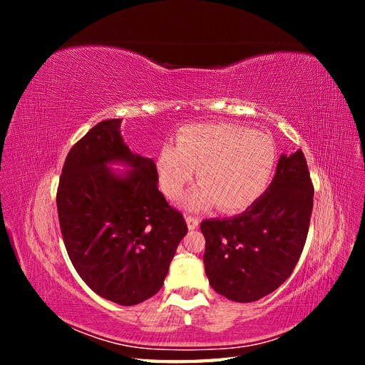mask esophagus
Returning a JSON list of instances; mask_svg holds the SVG:
<instances>
[{"label":"esophagus","instance_id":"obj_1","mask_svg":"<svg viewBox=\"0 0 365 365\" xmlns=\"http://www.w3.org/2000/svg\"><path fill=\"white\" fill-rule=\"evenodd\" d=\"M185 220H187V225H189L190 230H195V228H197V225H200V217H196V216L187 215Z\"/></svg>","mask_w":365,"mask_h":365}]
</instances>
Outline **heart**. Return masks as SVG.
I'll list each match as a JSON object with an SVG mask.
<instances>
[{
    "mask_svg": "<svg viewBox=\"0 0 365 365\" xmlns=\"http://www.w3.org/2000/svg\"><path fill=\"white\" fill-rule=\"evenodd\" d=\"M277 148L272 137L236 123L192 125L176 135V148L164 145L157 153L163 192L178 200L197 170L201 185L185 196L184 207H217L227 213L247 210L267 192Z\"/></svg>",
    "mask_w": 365,
    "mask_h": 365,
    "instance_id": "obj_1",
    "label": "heart"
}]
</instances>
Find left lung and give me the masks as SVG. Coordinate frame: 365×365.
I'll return each instance as SVG.
<instances>
[{"mask_svg":"<svg viewBox=\"0 0 365 365\" xmlns=\"http://www.w3.org/2000/svg\"><path fill=\"white\" fill-rule=\"evenodd\" d=\"M312 207L314 184L304 153L282 155L269 190L244 213L201 222L212 288L239 303L277 289L302 256Z\"/></svg>","mask_w":365,"mask_h":365,"instance_id":"8db88e82","label":"left lung"}]
</instances>
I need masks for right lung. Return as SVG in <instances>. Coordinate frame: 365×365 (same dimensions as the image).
Masks as SVG:
<instances>
[{
    "label": "right lung",
    "instance_id": "obj_1",
    "mask_svg": "<svg viewBox=\"0 0 365 365\" xmlns=\"http://www.w3.org/2000/svg\"><path fill=\"white\" fill-rule=\"evenodd\" d=\"M120 123L101 121L70 149L56 204L81 279L106 300L132 306L161 289L187 224L158 190L157 164L129 150ZM115 159L133 168L126 179L106 168Z\"/></svg>",
    "mask_w": 365,
    "mask_h": 365
}]
</instances>
